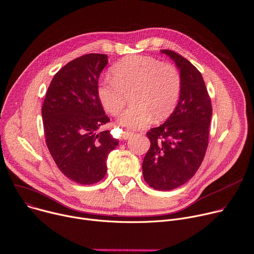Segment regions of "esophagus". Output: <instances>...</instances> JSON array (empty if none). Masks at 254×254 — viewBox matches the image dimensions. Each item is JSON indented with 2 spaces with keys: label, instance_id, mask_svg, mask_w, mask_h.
<instances>
[{
  "label": "esophagus",
  "instance_id": "1",
  "mask_svg": "<svg viewBox=\"0 0 254 254\" xmlns=\"http://www.w3.org/2000/svg\"><path fill=\"white\" fill-rule=\"evenodd\" d=\"M132 134H133V132L131 130H124L123 131V139L127 140L132 136Z\"/></svg>",
  "mask_w": 254,
  "mask_h": 254
}]
</instances>
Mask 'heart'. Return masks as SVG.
<instances>
[{
    "label": "heart",
    "instance_id": "b5f03b06",
    "mask_svg": "<svg viewBox=\"0 0 254 254\" xmlns=\"http://www.w3.org/2000/svg\"><path fill=\"white\" fill-rule=\"evenodd\" d=\"M112 79L99 83L97 96L111 115L120 114L130 95L132 105L118 118L123 126L141 128L154 117L170 116L181 93L182 78L176 66L148 56H127L111 67Z\"/></svg>",
    "mask_w": 254,
    "mask_h": 254
}]
</instances>
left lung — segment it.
<instances>
[{
  "mask_svg": "<svg viewBox=\"0 0 254 254\" xmlns=\"http://www.w3.org/2000/svg\"><path fill=\"white\" fill-rule=\"evenodd\" d=\"M180 69L179 103L166 122L147 132L150 148L143 160V176L155 190L168 191L187 183L199 168L208 146L211 101L196 67L171 50H161Z\"/></svg>",
  "mask_w": 254,
  "mask_h": 254,
  "instance_id": "8db88e82",
  "label": "left lung"
}]
</instances>
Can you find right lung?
Masks as SVG:
<instances>
[{
  "label": "right lung",
  "instance_id": "right-lung-1",
  "mask_svg": "<svg viewBox=\"0 0 254 254\" xmlns=\"http://www.w3.org/2000/svg\"><path fill=\"white\" fill-rule=\"evenodd\" d=\"M105 54H87L65 66L48 88L42 116L46 144L64 176L81 185L102 180L108 154L118 146L97 96L99 76L107 65Z\"/></svg>",
  "mask_w": 254,
  "mask_h": 254
}]
</instances>
